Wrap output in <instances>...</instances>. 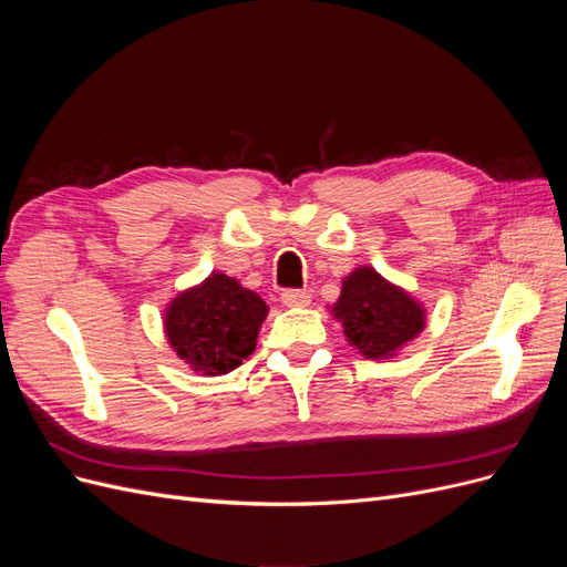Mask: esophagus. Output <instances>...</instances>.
I'll use <instances>...</instances> for the list:
<instances>
[{"mask_svg": "<svg viewBox=\"0 0 567 567\" xmlns=\"http://www.w3.org/2000/svg\"><path fill=\"white\" fill-rule=\"evenodd\" d=\"M310 300H312V296L300 288H286L281 293V302L288 307H305V305H310Z\"/></svg>", "mask_w": 567, "mask_h": 567, "instance_id": "obj_1", "label": "esophagus"}]
</instances>
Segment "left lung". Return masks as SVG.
<instances>
[{
	"label": "left lung",
	"instance_id": "1",
	"mask_svg": "<svg viewBox=\"0 0 567 567\" xmlns=\"http://www.w3.org/2000/svg\"><path fill=\"white\" fill-rule=\"evenodd\" d=\"M333 312L350 346L369 359L390 357L423 329L421 307L371 267H359L346 277Z\"/></svg>",
	"mask_w": 567,
	"mask_h": 567
}]
</instances>
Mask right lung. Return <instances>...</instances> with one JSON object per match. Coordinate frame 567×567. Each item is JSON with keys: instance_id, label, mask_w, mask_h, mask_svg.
I'll return each instance as SVG.
<instances>
[{"instance_id": "right-lung-1", "label": "right lung", "mask_w": 567, "mask_h": 567, "mask_svg": "<svg viewBox=\"0 0 567 567\" xmlns=\"http://www.w3.org/2000/svg\"><path fill=\"white\" fill-rule=\"evenodd\" d=\"M265 317L267 305L260 296L225 274H213L169 305L165 331L186 364L215 375L252 354Z\"/></svg>"}]
</instances>
